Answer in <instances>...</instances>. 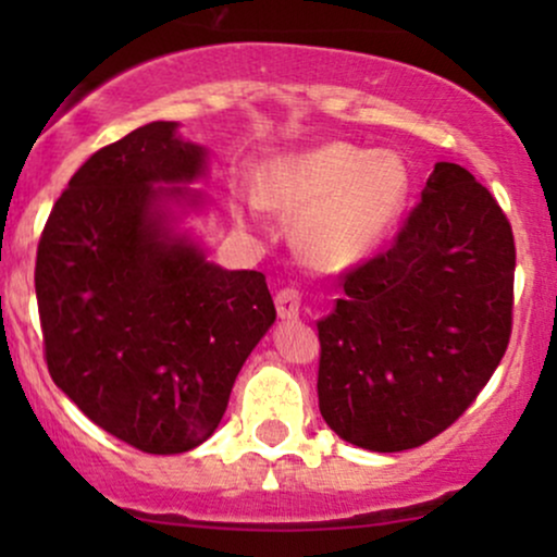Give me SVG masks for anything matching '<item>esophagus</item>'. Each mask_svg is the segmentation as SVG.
<instances>
[{"instance_id":"obj_1","label":"esophagus","mask_w":557,"mask_h":557,"mask_svg":"<svg viewBox=\"0 0 557 557\" xmlns=\"http://www.w3.org/2000/svg\"><path fill=\"white\" fill-rule=\"evenodd\" d=\"M277 304V314L283 319H298L300 314V290L298 287H283V290L274 296Z\"/></svg>"}]
</instances>
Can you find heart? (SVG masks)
<instances>
[{"label":"heart","mask_w":557,"mask_h":557,"mask_svg":"<svg viewBox=\"0 0 557 557\" xmlns=\"http://www.w3.org/2000/svg\"><path fill=\"white\" fill-rule=\"evenodd\" d=\"M406 196L408 170L398 154H372L341 140L274 164L264 181V198L274 207L306 209L300 246L327 267L367 257L385 238Z\"/></svg>","instance_id":"obj_1"}]
</instances>
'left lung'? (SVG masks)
Wrapping results in <instances>:
<instances>
[{
	"mask_svg": "<svg viewBox=\"0 0 557 557\" xmlns=\"http://www.w3.org/2000/svg\"><path fill=\"white\" fill-rule=\"evenodd\" d=\"M516 243L495 196L437 162L374 257L345 270L319 332V411L376 453L430 443L463 417L513 330Z\"/></svg>",
	"mask_w": 557,
	"mask_h": 557,
	"instance_id": "8db88e82",
	"label": "left lung"
}]
</instances>
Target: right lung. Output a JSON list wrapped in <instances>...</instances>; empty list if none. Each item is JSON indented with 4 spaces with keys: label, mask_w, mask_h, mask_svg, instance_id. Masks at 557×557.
Listing matches in <instances>:
<instances>
[{
    "label": "right lung",
    "mask_w": 557,
    "mask_h": 557,
    "mask_svg": "<svg viewBox=\"0 0 557 557\" xmlns=\"http://www.w3.org/2000/svg\"><path fill=\"white\" fill-rule=\"evenodd\" d=\"M203 149L149 123L81 164L36 251L44 359L54 385L151 456L212 437L243 361L272 327L261 272H227L172 238L157 183L194 181Z\"/></svg>",
    "instance_id": "1"
}]
</instances>
